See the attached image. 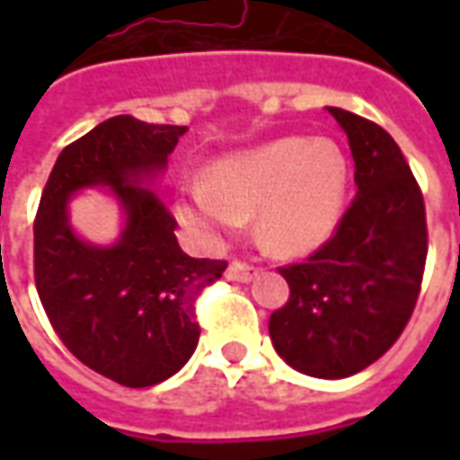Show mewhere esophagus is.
<instances>
[{
	"label": "esophagus",
	"mask_w": 460,
	"mask_h": 460,
	"mask_svg": "<svg viewBox=\"0 0 460 460\" xmlns=\"http://www.w3.org/2000/svg\"><path fill=\"white\" fill-rule=\"evenodd\" d=\"M259 270L256 266H251V263H243V261H231L229 269H226V279L236 280V283H249L253 276H256Z\"/></svg>",
	"instance_id": "34e87169"
}]
</instances>
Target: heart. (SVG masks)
<instances>
[{"instance_id": "1", "label": "heart", "mask_w": 460, "mask_h": 460, "mask_svg": "<svg viewBox=\"0 0 460 460\" xmlns=\"http://www.w3.org/2000/svg\"><path fill=\"white\" fill-rule=\"evenodd\" d=\"M347 164L335 142L280 137L217 162L207 181L184 184L180 219L209 239L256 214V234L279 256L318 249L345 204Z\"/></svg>"}]
</instances>
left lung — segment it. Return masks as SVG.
Segmentation results:
<instances>
[{
  "instance_id": "8db88e82",
  "label": "left lung",
  "mask_w": 460,
  "mask_h": 460,
  "mask_svg": "<svg viewBox=\"0 0 460 460\" xmlns=\"http://www.w3.org/2000/svg\"><path fill=\"white\" fill-rule=\"evenodd\" d=\"M347 132L357 194L303 263L280 266L286 305L273 310V347L293 369L342 379L376 362L404 332L424 279V194L409 162L376 122L328 108Z\"/></svg>"
}]
</instances>
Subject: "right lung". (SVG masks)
Returning <instances> with one entry per match:
<instances>
[{"mask_svg": "<svg viewBox=\"0 0 460 460\" xmlns=\"http://www.w3.org/2000/svg\"><path fill=\"white\" fill-rule=\"evenodd\" d=\"M184 125L115 115L58 155L34 219V280L56 335L71 355L122 386H152L180 372L199 342L197 298L226 261L191 259L177 219L130 181L160 170ZM91 183L113 186L126 207L123 239L98 250L75 239L65 201Z\"/></svg>", "mask_w": 460, "mask_h": 460, "instance_id": "right-lung-1", "label": "right lung"}]
</instances>
